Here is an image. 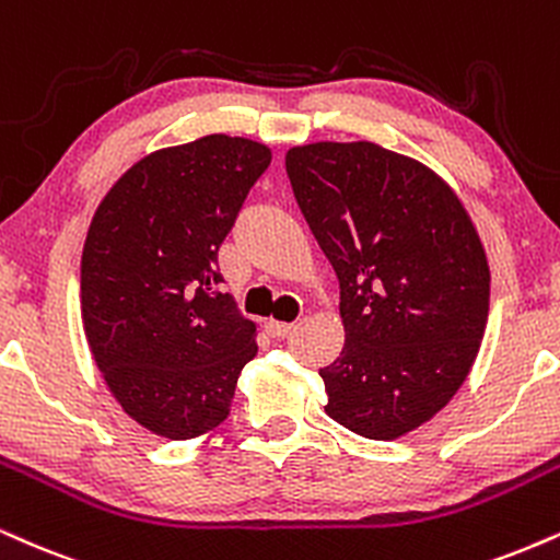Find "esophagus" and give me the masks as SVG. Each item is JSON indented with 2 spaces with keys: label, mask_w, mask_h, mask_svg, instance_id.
<instances>
[{
  "label": "esophagus",
  "mask_w": 560,
  "mask_h": 560,
  "mask_svg": "<svg viewBox=\"0 0 560 560\" xmlns=\"http://www.w3.org/2000/svg\"><path fill=\"white\" fill-rule=\"evenodd\" d=\"M266 331L273 336V339H284L294 331L292 323H279V320H266Z\"/></svg>",
  "instance_id": "1"
}]
</instances>
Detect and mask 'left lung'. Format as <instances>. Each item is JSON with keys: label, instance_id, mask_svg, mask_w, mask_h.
Returning a JSON list of instances; mask_svg holds the SVG:
<instances>
[{"label": "left lung", "instance_id": "1", "mask_svg": "<svg viewBox=\"0 0 560 560\" xmlns=\"http://www.w3.org/2000/svg\"><path fill=\"white\" fill-rule=\"evenodd\" d=\"M287 174L341 289L345 349L320 370L326 415L396 441L454 399L480 352V234L441 174L368 140L289 148Z\"/></svg>", "mask_w": 560, "mask_h": 560}]
</instances>
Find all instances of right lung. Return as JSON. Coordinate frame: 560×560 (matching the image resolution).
I'll return each mask as SVG.
<instances>
[{"label":"right lung","instance_id":"1","mask_svg":"<svg viewBox=\"0 0 560 560\" xmlns=\"http://www.w3.org/2000/svg\"><path fill=\"white\" fill-rule=\"evenodd\" d=\"M271 148L232 135L159 148L127 170L93 213L80 262V313L119 407L170 441L219 428L253 320L219 292V247Z\"/></svg>","mask_w":560,"mask_h":560}]
</instances>
